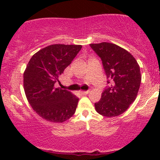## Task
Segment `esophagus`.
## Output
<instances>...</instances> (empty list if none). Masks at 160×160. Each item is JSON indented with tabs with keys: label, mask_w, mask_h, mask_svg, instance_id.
<instances>
[{
	"label": "esophagus",
	"mask_w": 160,
	"mask_h": 160,
	"mask_svg": "<svg viewBox=\"0 0 160 160\" xmlns=\"http://www.w3.org/2000/svg\"><path fill=\"white\" fill-rule=\"evenodd\" d=\"M89 92H90V90H86V91H81L80 93H81L82 94L84 95V94H88V93H89Z\"/></svg>",
	"instance_id": "1"
}]
</instances>
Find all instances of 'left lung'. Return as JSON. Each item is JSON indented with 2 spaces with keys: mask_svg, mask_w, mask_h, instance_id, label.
Listing matches in <instances>:
<instances>
[{
  "mask_svg": "<svg viewBox=\"0 0 160 160\" xmlns=\"http://www.w3.org/2000/svg\"><path fill=\"white\" fill-rule=\"evenodd\" d=\"M101 58L107 77V86L95 109L105 117L120 115L128 108L138 94L141 83L140 67L132 54L109 42L90 44Z\"/></svg>",
  "mask_w": 160,
  "mask_h": 160,
  "instance_id": "left-lung-1",
  "label": "left lung"
}]
</instances>
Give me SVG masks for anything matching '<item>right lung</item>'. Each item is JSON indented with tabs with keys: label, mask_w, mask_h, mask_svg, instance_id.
Listing matches in <instances>:
<instances>
[{
	"label": "right lung",
	"mask_w": 160,
	"mask_h": 160,
	"mask_svg": "<svg viewBox=\"0 0 160 160\" xmlns=\"http://www.w3.org/2000/svg\"><path fill=\"white\" fill-rule=\"evenodd\" d=\"M80 45L55 44L32 56L24 72L28 102L42 118L63 122L75 113L79 98L67 90L55 88L59 77L81 49Z\"/></svg>",
	"instance_id": "1"
}]
</instances>
